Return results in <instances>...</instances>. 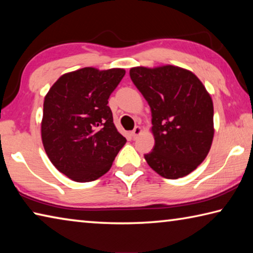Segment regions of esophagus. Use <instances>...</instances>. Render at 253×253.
Here are the masks:
<instances>
[{"label": "esophagus", "instance_id": "esophagus-1", "mask_svg": "<svg viewBox=\"0 0 253 253\" xmlns=\"http://www.w3.org/2000/svg\"><path fill=\"white\" fill-rule=\"evenodd\" d=\"M140 132H142V128H140L139 126H136L134 128V130L131 131V136L134 137V139H136L137 137H138L140 135Z\"/></svg>", "mask_w": 253, "mask_h": 253}]
</instances>
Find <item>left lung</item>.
Instances as JSON below:
<instances>
[{
  "label": "left lung",
  "mask_w": 253,
  "mask_h": 253,
  "mask_svg": "<svg viewBox=\"0 0 253 253\" xmlns=\"http://www.w3.org/2000/svg\"><path fill=\"white\" fill-rule=\"evenodd\" d=\"M129 76L152 111L155 145L144 155L147 164L165 178L186 176L211 148V96L193 72L179 67H135Z\"/></svg>",
  "instance_id": "obj_1"
}]
</instances>
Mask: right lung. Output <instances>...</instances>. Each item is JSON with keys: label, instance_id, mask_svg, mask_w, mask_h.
Segmentation results:
<instances>
[{"label": "right lung", "instance_id": "add662e5", "mask_svg": "<svg viewBox=\"0 0 253 253\" xmlns=\"http://www.w3.org/2000/svg\"><path fill=\"white\" fill-rule=\"evenodd\" d=\"M125 74L119 68H83L60 77L46 93L42 143L54 168L72 181L102 176L126 143L107 105Z\"/></svg>", "mask_w": 253, "mask_h": 253}]
</instances>
